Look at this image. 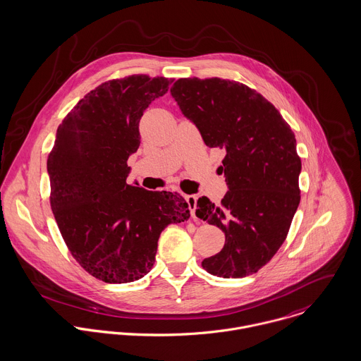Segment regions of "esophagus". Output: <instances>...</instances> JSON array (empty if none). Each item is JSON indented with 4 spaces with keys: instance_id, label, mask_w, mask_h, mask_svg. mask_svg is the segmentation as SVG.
<instances>
[{
    "instance_id": "34e87169",
    "label": "esophagus",
    "mask_w": 361,
    "mask_h": 361,
    "mask_svg": "<svg viewBox=\"0 0 361 361\" xmlns=\"http://www.w3.org/2000/svg\"><path fill=\"white\" fill-rule=\"evenodd\" d=\"M197 195H187L185 197V201L188 204V208H190V212L192 217H195V209H197Z\"/></svg>"
}]
</instances>
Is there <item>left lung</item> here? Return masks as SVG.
I'll return each mask as SVG.
<instances>
[{
  "label": "left lung",
  "mask_w": 361,
  "mask_h": 361,
  "mask_svg": "<svg viewBox=\"0 0 361 361\" xmlns=\"http://www.w3.org/2000/svg\"><path fill=\"white\" fill-rule=\"evenodd\" d=\"M170 93L205 145L226 153L219 170L228 191L221 204L207 197L197 202L195 215L226 235L221 251L202 267L220 278L252 275L283 244L300 204L294 134L272 103L238 82L184 78Z\"/></svg>",
  "instance_id": "obj_1"
}]
</instances>
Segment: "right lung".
Returning a JSON list of instances; mask_svg holds the SVG:
<instances>
[{"mask_svg": "<svg viewBox=\"0 0 361 361\" xmlns=\"http://www.w3.org/2000/svg\"><path fill=\"white\" fill-rule=\"evenodd\" d=\"M171 82L131 75L102 83L63 120L49 154L50 204L61 235L79 265L106 283L144 278L160 233L190 219L180 194L127 183L140 120Z\"/></svg>", "mask_w": 361, "mask_h": 361, "instance_id": "1", "label": "right lung"}]
</instances>
